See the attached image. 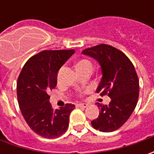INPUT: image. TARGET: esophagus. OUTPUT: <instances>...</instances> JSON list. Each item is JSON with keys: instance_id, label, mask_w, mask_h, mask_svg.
<instances>
[{"instance_id": "obj_1", "label": "esophagus", "mask_w": 154, "mask_h": 154, "mask_svg": "<svg viewBox=\"0 0 154 154\" xmlns=\"http://www.w3.org/2000/svg\"><path fill=\"white\" fill-rule=\"evenodd\" d=\"M76 107H79V108H86L87 107V104L86 103H76Z\"/></svg>"}]
</instances>
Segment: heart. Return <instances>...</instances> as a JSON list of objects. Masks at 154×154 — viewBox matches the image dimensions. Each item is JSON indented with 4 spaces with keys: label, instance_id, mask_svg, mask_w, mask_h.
<instances>
[{
    "label": "heart",
    "instance_id": "b5f03b06",
    "mask_svg": "<svg viewBox=\"0 0 154 154\" xmlns=\"http://www.w3.org/2000/svg\"><path fill=\"white\" fill-rule=\"evenodd\" d=\"M75 67H76V69H81V68H92V62H90V61H88V60H86V59H82V60H80V61H78L77 63H76V65H75ZM91 91V88H89V87H87L86 88L82 93H87V92H89Z\"/></svg>",
    "mask_w": 154,
    "mask_h": 154
}]
</instances>
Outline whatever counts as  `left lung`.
<instances>
[{"label": "left lung", "mask_w": 154, "mask_h": 154, "mask_svg": "<svg viewBox=\"0 0 154 154\" xmlns=\"http://www.w3.org/2000/svg\"><path fill=\"white\" fill-rule=\"evenodd\" d=\"M82 54L100 64L103 76L96 92L111 98L108 105L97 103L100 112L92 126L101 132H113L127 122L137 104L138 75L128 57L113 46L101 44L84 50Z\"/></svg>", "instance_id": "1"}]
</instances>
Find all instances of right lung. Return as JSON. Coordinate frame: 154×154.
<instances>
[{
    "instance_id": "right-lung-1",
    "label": "right lung",
    "mask_w": 154,
    "mask_h": 154,
    "mask_svg": "<svg viewBox=\"0 0 154 154\" xmlns=\"http://www.w3.org/2000/svg\"><path fill=\"white\" fill-rule=\"evenodd\" d=\"M74 52V50L41 51L26 62L19 75L17 97L21 113L32 130L42 137L56 138L68 129L74 104L67 103L54 109L48 93L56 87L59 69Z\"/></svg>"
}]
</instances>
